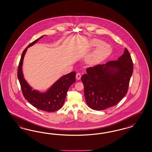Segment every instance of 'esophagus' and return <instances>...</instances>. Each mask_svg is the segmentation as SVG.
Listing matches in <instances>:
<instances>
[{
  "instance_id": "obj_1",
  "label": "esophagus",
  "mask_w": 152,
  "mask_h": 152,
  "mask_svg": "<svg viewBox=\"0 0 152 152\" xmlns=\"http://www.w3.org/2000/svg\"><path fill=\"white\" fill-rule=\"evenodd\" d=\"M81 77V74L77 73V74H76V79H77V80H80Z\"/></svg>"
}]
</instances>
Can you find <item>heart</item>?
Masks as SVG:
<instances>
[{"label":"heart","instance_id":"1","mask_svg":"<svg viewBox=\"0 0 152 152\" xmlns=\"http://www.w3.org/2000/svg\"><path fill=\"white\" fill-rule=\"evenodd\" d=\"M102 41L94 39L91 41L90 45L92 47L98 46L92 52V53L88 56V61L91 64H96L101 60L104 59L110 53L111 48L109 45L107 43H101Z\"/></svg>","mask_w":152,"mask_h":152}]
</instances>
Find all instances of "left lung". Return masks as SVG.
<instances>
[{"label": "left lung", "mask_w": 152, "mask_h": 152, "mask_svg": "<svg viewBox=\"0 0 152 152\" xmlns=\"http://www.w3.org/2000/svg\"><path fill=\"white\" fill-rule=\"evenodd\" d=\"M133 71V61L126 48L118 60L87 69L81 81L88 106L103 110L116 105L127 93Z\"/></svg>", "instance_id": "left-lung-1"}]
</instances>
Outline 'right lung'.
<instances>
[{"label":"right lung","instance_id":"right-lung-1","mask_svg":"<svg viewBox=\"0 0 152 152\" xmlns=\"http://www.w3.org/2000/svg\"><path fill=\"white\" fill-rule=\"evenodd\" d=\"M45 36L46 35L42 36L30 43L23 51L19 64L17 76L25 99L38 109L53 112L59 110L63 106L69 88L76 81V72L73 71L62 76L45 92L33 90L24 78L22 71L23 60L28 48L34 45Z\"/></svg>","mask_w":152,"mask_h":152}]
</instances>
